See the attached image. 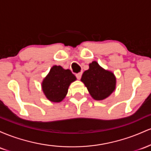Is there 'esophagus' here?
<instances>
[{"mask_svg": "<svg viewBox=\"0 0 151 151\" xmlns=\"http://www.w3.org/2000/svg\"><path fill=\"white\" fill-rule=\"evenodd\" d=\"M81 74H82V72H79V73H78V74H76V77H77V79H81Z\"/></svg>", "mask_w": 151, "mask_h": 151, "instance_id": "1", "label": "esophagus"}]
</instances>
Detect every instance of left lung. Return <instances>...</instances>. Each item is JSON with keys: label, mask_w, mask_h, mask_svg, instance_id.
<instances>
[{"label": "left lung", "mask_w": 151, "mask_h": 151, "mask_svg": "<svg viewBox=\"0 0 151 151\" xmlns=\"http://www.w3.org/2000/svg\"><path fill=\"white\" fill-rule=\"evenodd\" d=\"M89 67V70H86L81 76V81L87 88L93 99L104 100L116 90V76L111 71L101 67L96 61L90 63Z\"/></svg>", "instance_id": "obj_1"}]
</instances>
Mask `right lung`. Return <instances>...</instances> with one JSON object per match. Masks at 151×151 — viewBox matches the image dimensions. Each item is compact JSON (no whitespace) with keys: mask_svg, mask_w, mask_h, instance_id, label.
<instances>
[{"mask_svg":"<svg viewBox=\"0 0 151 151\" xmlns=\"http://www.w3.org/2000/svg\"><path fill=\"white\" fill-rule=\"evenodd\" d=\"M77 78L70 70L54 65L42 81V90L48 100L55 103L61 102L68 92L71 83Z\"/></svg>","mask_w":151,"mask_h":151,"instance_id":"obj_1","label":"right lung"}]
</instances>
